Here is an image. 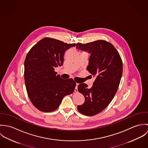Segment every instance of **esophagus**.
<instances>
[{
	"instance_id": "34e87169",
	"label": "esophagus",
	"mask_w": 148,
	"mask_h": 148,
	"mask_svg": "<svg viewBox=\"0 0 148 148\" xmlns=\"http://www.w3.org/2000/svg\"><path fill=\"white\" fill-rule=\"evenodd\" d=\"M78 85H79V84H77V83H76V87H75V92H78V90H77V86H78Z\"/></svg>"
}]
</instances>
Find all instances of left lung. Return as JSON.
Instances as JSON below:
<instances>
[{
    "mask_svg": "<svg viewBox=\"0 0 148 148\" xmlns=\"http://www.w3.org/2000/svg\"><path fill=\"white\" fill-rule=\"evenodd\" d=\"M76 48L90 54L86 70L95 77L90 88L85 83L78 85L85 101L77 108L84 115L94 116L102 112L113 99L122 77V60L114 47L105 40L79 42Z\"/></svg>",
    "mask_w": 148,
    "mask_h": 148,
    "instance_id": "left-lung-1",
    "label": "left lung"
}]
</instances>
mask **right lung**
<instances>
[{
  "mask_svg": "<svg viewBox=\"0 0 148 148\" xmlns=\"http://www.w3.org/2000/svg\"><path fill=\"white\" fill-rule=\"evenodd\" d=\"M75 45L45 38L27 53L24 61L25 84L31 101L39 110H56L64 97L73 92L75 82L62 79L55 68L63 65L65 52Z\"/></svg>",
  "mask_w": 148,
  "mask_h": 148,
  "instance_id": "obj_1",
  "label": "right lung"
}]
</instances>
